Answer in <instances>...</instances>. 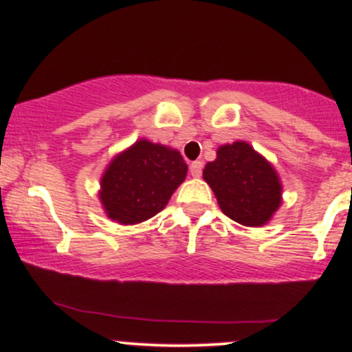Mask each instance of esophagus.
<instances>
[{"mask_svg":"<svg viewBox=\"0 0 352 352\" xmlns=\"http://www.w3.org/2000/svg\"><path fill=\"white\" fill-rule=\"evenodd\" d=\"M201 168H204V164L200 160H195V162L190 164V173H192V177H200Z\"/></svg>","mask_w":352,"mask_h":352,"instance_id":"34e87169","label":"esophagus"}]
</instances>
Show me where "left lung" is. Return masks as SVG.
<instances>
[{
  "instance_id": "1",
  "label": "left lung",
  "mask_w": 352,
  "mask_h": 352,
  "mask_svg": "<svg viewBox=\"0 0 352 352\" xmlns=\"http://www.w3.org/2000/svg\"><path fill=\"white\" fill-rule=\"evenodd\" d=\"M221 212L245 227H261L281 204V184L274 168L246 142L221 145L204 168Z\"/></svg>"
}]
</instances>
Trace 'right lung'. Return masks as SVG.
<instances>
[{
    "label": "right lung",
    "instance_id": "obj_1",
    "mask_svg": "<svg viewBox=\"0 0 352 352\" xmlns=\"http://www.w3.org/2000/svg\"><path fill=\"white\" fill-rule=\"evenodd\" d=\"M185 175L180 152L139 140L109 165L99 197L109 218L135 225L164 210Z\"/></svg>",
    "mask_w": 352,
    "mask_h": 352
}]
</instances>
